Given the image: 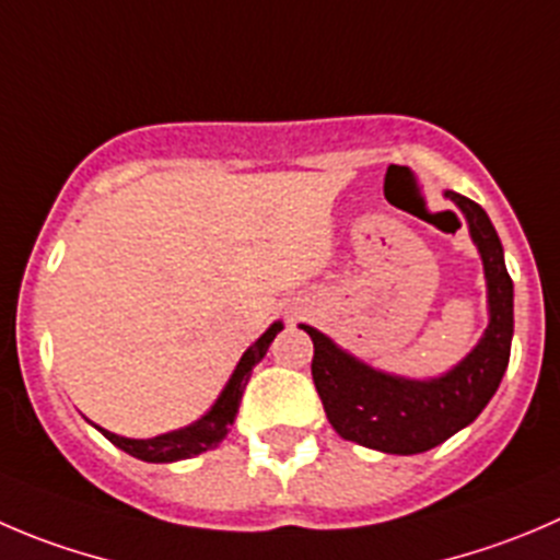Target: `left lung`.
<instances>
[{"instance_id": "1", "label": "left lung", "mask_w": 560, "mask_h": 560, "mask_svg": "<svg viewBox=\"0 0 560 560\" xmlns=\"http://www.w3.org/2000/svg\"><path fill=\"white\" fill-rule=\"evenodd\" d=\"M465 214L483 260L489 327L476 349L436 380H407L371 369L354 354L300 324L313 340V382L329 423L343 440L382 454H423L470 425L498 390L514 335V283L503 260V244L487 211L470 197L445 191Z\"/></svg>"}]
</instances>
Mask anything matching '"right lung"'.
<instances>
[{
    "label": "right lung",
    "instance_id": "obj_1",
    "mask_svg": "<svg viewBox=\"0 0 560 560\" xmlns=\"http://www.w3.org/2000/svg\"><path fill=\"white\" fill-rule=\"evenodd\" d=\"M283 329V322H275L247 351L242 354L238 360L236 371L231 374L228 380L225 390L220 393V398L214 401V407L203 415L200 420H195L191 425L178 431H167V434H159L151 436V440H131V436H120V434H112V431L98 429L101 434L109 440L112 445H117L120 451L131 454L135 459L142 462H178V459H191V456L203 454V451L217 448V445L225 440L228 429L233 425L238 412V404H242V393L247 387L249 374H253L255 365L264 360L266 349L269 343L275 340V335Z\"/></svg>",
    "mask_w": 560,
    "mask_h": 560
}]
</instances>
